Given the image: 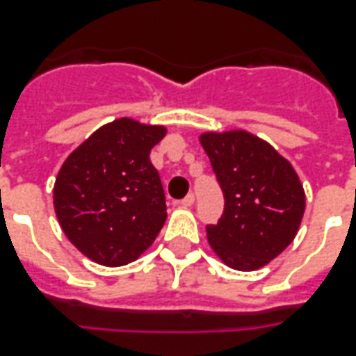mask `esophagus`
<instances>
[{
	"label": "esophagus",
	"mask_w": 356,
	"mask_h": 356,
	"mask_svg": "<svg viewBox=\"0 0 356 356\" xmlns=\"http://www.w3.org/2000/svg\"><path fill=\"white\" fill-rule=\"evenodd\" d=\"M192 205H194V194H188L183 201H181V207H184V209H188V207Z\"/></svg>",
	"instance_id": "34e87169"
}]
</instances>
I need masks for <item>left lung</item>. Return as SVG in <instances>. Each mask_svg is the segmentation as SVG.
Instances as JSON below:
<instances>
[{
  "label": "left lung",
  "instance_id": "1",
  "mask_svg": "<svg viewBox=\"0 0 356 356\" xmlns=\"http://www.w3.org/2000/svg\"><path fill=\"white\" fill-rule=\"evenodd\" d=\"M200 142L225 195L220 222L207 225L209 243L229 268L259 270L298 234L305 212L299 175L273 145L243 129L207 131Z\"/></svg>",
  "mask_w": 356,
  "mask_h": 356
}]
</instances>
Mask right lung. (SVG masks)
I'll return each mask as SVG.
<instances>
[{"instance_id":"1","label":"right lung","mask_w":356,"mask_h":356,"mask_svg":"<svg viewBox=\"0 0 356 356\" xmlns=\"http://www.w3.org/2000/svg\"><path fill=\"white\" fill-rule=\"evenodd\" d=\"M164 125L118 118L64 161L53 186L55 214L68 240L102 266H125L155 242L166 197L149 153Z\"/></svg>"}]
</instances>
